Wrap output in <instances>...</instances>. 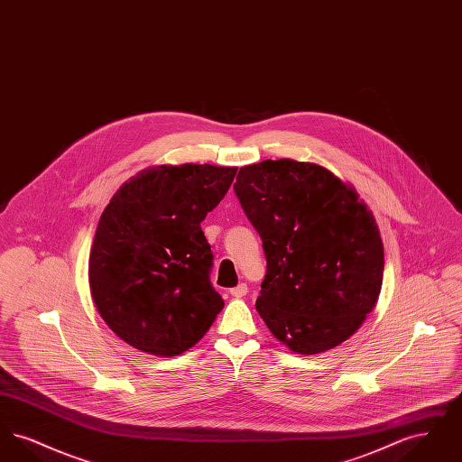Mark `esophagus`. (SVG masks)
Here are the masks:
<instances>
[{"label":"esophagus","instance_id":"obj_1","mask_svg":"<svg viewBox=\"0 0 462 462\" xmlns=\"http://www.w3.org/2000/svg\"><path fill=\"white\" fill-rule=\"evenodd\" d=\"M230 294H232L234 298H244V296L247 294V286H245V284H239V286L232 287V289H230Z\"/></svg>","mask_w":462,"mask_h":462}]
</instances>
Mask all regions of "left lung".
Wrapping results in <instances>:
<instances>
[{"label":"left lung","mask_w":462,"mask_h":462,"mask_svg":"<svg viewBox=\"0 0 462 462\" xmlns=\"http://www.w3.org/2000/svg\"><path fill=\"white\" fill-rule=\"evenodd\" d=\"M234 190L258 230L266 275L256 310L291 352H328L362 328L383 286L369 206L328 168L294 159L242 166Z\"/></svg>","instance_id":"obj_1"}]
</instances>
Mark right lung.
<instances>
[{
	"mask_svg": "<svg viewBox=\"0 0 462 462\" xmlns=\"http://www.w3.org/2000/svg\"><path fill=\"white\" fill-rule=\"evenodd\" d=\"M237 168L161 164L125 181L89 249L91 300L109 329L140 352L176 356L204 337L223 308L209 282L200 221Z\"/></svg>",
	"mask_w": 462,
	"mask_h": 462,
	"instance_id": "1",
	"label": "right lung"
}]
</instances>
